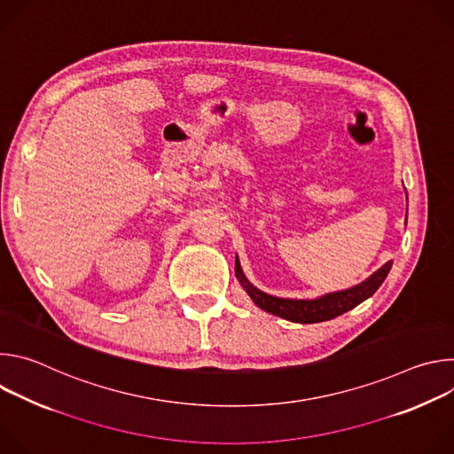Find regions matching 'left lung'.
<instances>
[{
    "label": "left lung",
    "mask_w": 454,
    "mask_h": 454,
    "mask_svg": "<svg viewBox=\"0 0 454 454\" xmlns=\"http://www.w3.org/2000/svg\"><path fill=\"white\" fill-rule=\"evenodd\" d=\"M392 264H394L392 261H387L373 275H370L364 282H361L354 287L327 293V294L312 298V300L280 298V296L268 294L258 287H254L246 278L237 256H235V277L239 278V282L244 287V291L247 293V296L254 301V305L261 307L262 310L271 312L287 321H294V323H319V321L333 319L340 314H345L350 309L357 307L361 301L368 300L380 287V284L384 282L387 273H390Z\"/></svg>",
    "instance_id": "left-lung-1"
}]
</instances>
